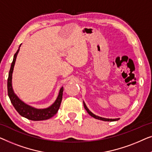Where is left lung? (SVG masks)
I'll use <instances>...</instances> for the list:
<instances>
[{
  "instance_id": "1",
  "label": "left lung",
  "mask_w": 152,
  "mask_h": 152,
  "mask_svg": "<svg viewBox=\"0 0 152 152\" xmlns=\"http://www.w3.org/2000/svg\"><path fill=\"white\" fill-rule=\"evenodd\" d=\"M83 104H84V107H85V109L87 110V112H88V114H89V115H90L91 116L94 117V118H96V119H98V120H101V121H118V120H119V118H116V119L104 118H102V117H99V116H96V115L92 114V113H91V112H90V111H89V110H88V108L87 107L86 104H85V102H84V103H83Z\"/></svg>"
}]
</instances>
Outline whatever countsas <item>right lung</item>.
I'll return each mask as SVG.
<instances>
[{
	"instance_id": "1",
	"label": "right lung",
	"mask_w": 152,
	"mask_h": 152,
	"mask_svg": "<svg viewBox=\"0 0 152 152\" xmlns=\"http://www.w3.org/2000/svg\"><path fill=\"white\" fill-rule=\"evenodd\" d=\"M18 52L19 48L14 56V59H13L11 67H10L9 72V76H8L7 79V93L13 106L14 107V108L16 109V110L18 112V114L20 116L25 117V118L29 120H31V121H43V120H47L52 118L58 111V109L62 101V98H63V88L61 87V89H60L59 94L58 96L57 99L56 100L54 103L52 104L48 108L38 110V109L34 108L32 107L27 105V104H25L23 101H21L14 94L12 85V72L13 70H14L15 61H16V58Z\"/></svg>"
}]
</instances>
